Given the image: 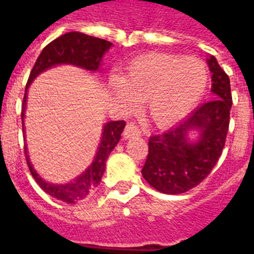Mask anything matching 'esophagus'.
Masks as SVG:
<instances>
[{
	"label": "esophagus",
	"mask_w": 254,
	"mask_h": 254,
	"mask_svg": "<svg viewBox=\"0 0 254 254\" xmlns=\"http://www.w3.org/2000/svg\"><path fill=\"white\" fill-rule=\"evenodd\" d=\"M123 136H125V138L138 137V136H141V131L137 126L134 125V123L129 122L127 123V126H126L125 131H123Z\"/></svg>",
	"instance_id": "esophagus-1"
}]
</instances>
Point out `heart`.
I'll list each match as a JSON object with an SVG mask.
<instances>
[{"mask_svg": "<svg viewBox=\"0 0 254 254\" xmlns=\"http://www.w3.org/2000/svg\"><path fill=\"white\" fill-rule=\"evenodd\" d=\"M208 72L198 58L150 53L134 58L123 77L113 76L111 86L116 99L133 109L146 102L147 116L158 127H170L188 116L207 87Z\"/></svg>", "mask_w": 254, "mask_h": 254, "instance_id": "heart-1", "label": "heart"}]
</instances>
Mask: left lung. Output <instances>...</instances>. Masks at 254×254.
Instances as JSON below:
<instances>
[{"instance_id":"obj_1","label":"left lung","mask_w":254,"mask_h":254,"mask_svg":"<svg viewBox=\"0 0 254 254\" xmlns=\"http://www.w3.org/2000/svg\"><path fill=\"white\" fill-rule=\"evenodd\" d=\"M207 64L215 99L199 105L176 127L149 140L142 176L161 193L181 194L198 186L214 169L225 146L233 103L230 80L216 58L210 57ZM190 129L201 132L197 144L187 142Z\"/></svg>"}]
</instances>
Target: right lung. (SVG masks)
Here are the masks:
<instances>
[{"label": "right lung", "mask_w": 254, "mask_h": 254, "mask_svg": "<svg viewBox=\"0 0 254 254\" xmlns=\"http://www.w3.org/2000/svg\"><path fill=\"white\" fill-rule=\"evenodd\" d=\"M111 47L112 43L108 40L90 37V35L82 34L78 31H69V33L61 35L57 39L52 40L51 43L47 44L38 57L34 67L31 69L28 82H26L25 95H24L21 109L22 125H24V117H25L26 91H28V87L31 84V81L40 72H43L44 69L60 64H75V66L84 67V68L90 69V71H95L99 67L103 55ZM125 126V121L108 122L103 128L102 141H100L99 149H98L95 160L91 164V167L84 174L78 177L73 183H68V185L64 186L51 185V183H47L46 181L40 178L30 164L25 146L24 150H25L26 164H28L31 176L44 192H47L55 198L68 203H75L78 199H82L90 193L91 190H95L102 182V177L105 170V161H107L108 156L111 155L112 150L120 141L121 133L123 132ZM22 131H24V128H22Z\"/></svg>", "instance_id": "obj_1"}]
</instances>
